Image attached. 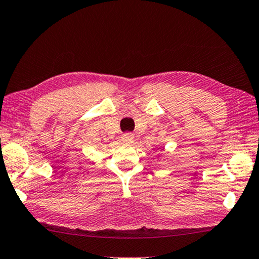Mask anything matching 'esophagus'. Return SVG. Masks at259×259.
Instances as JSON below:
<instances>
[{
    "instance_id": "34e87169",
    "label": "esophagus",
    "mask_w": 259,
    "mask_h": 259,
    "mask_svg": "<svg viewBox=\"0 0 259 259\" xmlns=\"http://www.w3.org/2000/svg\"><path fill=\"white\" fill-rule=\"evenodd\" d=\"M133 140H134L133 134H124V135L122 136L123 142H132Z\"/></svg>"
}]
</instances>
